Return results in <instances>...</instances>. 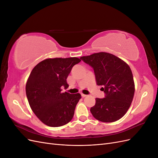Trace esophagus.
Masks as SVG:
<instances>
[{
    "label": "esophagus",
    "instance_id": "34e87169",
    "mask_svg": "<svg viewBox=\"0 0 158 158\" xmlns=\"http://www.w3.org/2000/svg\"><path fill=\"white\" fill-rule=\"evenodd\" d=\"M81 95H82V98H85V97H86V96H87V95L84 94L83 93H81Z\"/></svg>",
    "mask_w": 158,
    "mask_h": 158
}]
</instances>
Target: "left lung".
<instances>
[{
  "mask_svg": "<svg viewBox=\"0 0 158 158\" xmlns=\"http://www.w3.org/2000/svg\"><path fill=\"white\" fill-rule=\"evenodd\" d=\"M94 69L97 84L106 98H95L91 107L92 115L98 121L112 123L122 118L130 107L135 91L130 66L117 56L99 52L80 57Z\"/></svg>",
  "mask_w": 158,
  "mask_h": 158,
  "instance_id": "obj_1",
  "label": "left lung"
}]
</instances>
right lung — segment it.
<instances>
[{
  "label": "right lung",
  "instance_id": "right-lung-1",
  "mask_svg": "<svg viewBox=\"0 0 158 158\" xmlns=\"http://www.w3.org/2000/svg\"><path fill=\"white\" fill-rule=\"evenodd\" d=\"M80 61L77 57L47 59L31 70L26 85L27 98L33 112L45 125L63 126L73 118L81 95L63 93L61 88L69 87L66 78Z\"/></svg>",
  "mask_w": 158,
  "mask_h": 158
}]
</instances>
